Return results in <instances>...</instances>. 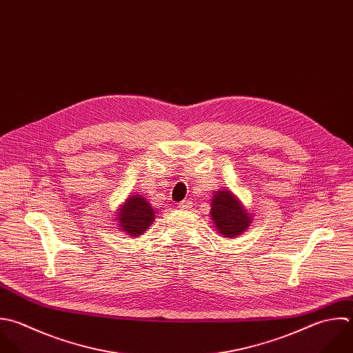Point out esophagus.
<instances>
[{
    "label": "esophagus",
    "mask_w": 353,
    "mask_h": 353,
    "mask_svg": "<svg viewBox=\"0 0 353 353\" xmlns=\"http://www.w3.org/2000/svg\"><path fill=\"white\" fill-rule=\"evenodd\" d=\"M179 208L183 209V210H190V209L192 208V202L188 201V199H184V201H181V202L179 203Z\"/></svg>",
    "instance_id": "obj_1"
}]
</instances>
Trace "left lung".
Returning a JSON list of instances; mask_svg holds the SVG:
<instances>
[{
    "label": "left lung",
    "mask_w": 353,
    "mask_h": 353,
    "mask_svg": "<svg viewBox=\"0 0 353 353\" xmlns=\"http://www.w3.org/2000/svg\"><path fill=\"white\" fill-rule=\"evenodd\" d=\"M210 216L217 231L225 238H232L242 234L252 221V217L236 196L231 191L225 190L217 191L213 195Z\"/></svg>",
    "instance_id": "1"
}]
</instances>
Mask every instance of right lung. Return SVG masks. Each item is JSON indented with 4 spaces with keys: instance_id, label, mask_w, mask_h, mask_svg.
<instances>
[{
    "instance_id": "obj_1",
    "label": "right lung",
    "mask_w": 353,
    "mask_h": 353,
    "mask_svg": "<svg viewBox=\"0 0 353 353\" xmlns=\"http://www.w3.org/2000/svg\"><path fill=\"white\" fill-rule=\"evenodd\" d=\"M155 213L150 203L139 195L126 199L125 205L119 210L118 221L122 231L132 236L141 235L150 224L154 221Z\"/></svg>"
}]
</instances>
